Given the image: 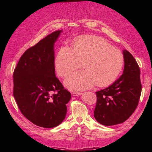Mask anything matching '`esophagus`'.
<instances>
[{
	"mask_svg": "<svg viewBox=\"0 0 152 152\" xmlns=\"http://www.w3.org/2000/svg\"><path fill=\"white\" fill-rule=\"evenodd\" d=\"M82 93H79V92H77V93H75V92H73V93H72V95L73 96H79Z\"/></svg>",
	"mask_w": 152,
	"mask_h": 152,
	"instance_id": "1",
	"label": "esophagus"
}]
</instances>
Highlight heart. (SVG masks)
<instances>
[{
	"mask_svg": "<svg viewBox=\"0 0 152 152\" xmlns=\"http://www.w3.org/2000/svg\"><path fill=\"white\" fill-rule=\"evenodd\" d=\"M84 61L85 70L75 72L65 80L72 91L105 87L117 80L123 68L124 58L120 50L97 36L82 35L72 42V48L62 45L55 56L54 65L59 77H65Z\"/></svg>",
	"mask_w": 152,
	"mask_h": 152,
	"instance_id": "obj_1",
	"label": "heart"
}]
</instances>
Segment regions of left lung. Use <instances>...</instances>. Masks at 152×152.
Here are the masks:
<instances>
[{
	"instance_id": "1",
	"label": "left lung",
	"mask_w": 152,
	"mask_h": 152,
	"mask_svg": "<svg viewBox=\"0 0 152 152\" xmlns=\"http://www.w3.org/2000/svg\"><path fill=\"white\" fill-rule=\"evenodd\" d=\"M123 74L111 86L96 93L94 118L106 126L127 121L135 111L140 98L142 86L140 67L127 50H123Z\"/></svg>"
}]
</instances>
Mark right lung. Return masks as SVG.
Instances as JSON below:
<instances>
[{"label":"right lung","instance_id":"add662e5","mask_svg":"<svg viewBox=\"0 0 152 152\" xmlns=\"http://www.w3.org/2000/svg\"><path fill=\"white\" fill-rule=\"evenodd\" d=\"M61 31L53 32L27 49L13 73V96L18 108L28 120L44 128L63 122L71 99L55 75L54 45Z\"/></svg>","mask_w":152,"mask_h":152}]
</instances>
